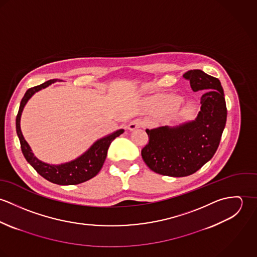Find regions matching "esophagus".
<instances>
[{
	"label": "esophagus",
	"instance_id": "34e87169",
	"mask_svg": "<svg viewBox=\"0 0 257 257\" xmlns=\"http://www.w3.org/2000/svg\"><path fill=\"white\" fill-rule=\"evenodd\" d=\"M146 125V123H145V121L144 120H142L141 118H136V119H134V120H132L131 122H130V124H128V130L130 131H135V130H137V128H141V127H144Z\"/></svg>",
	"mask_w": 257,
	"mask_h": 257
}]
</instances>
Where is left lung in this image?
I'll return each instance as SVG.
<instances>
[{
  "label": "left lung",
  "mask_w": 257,
  "mask_h": 257,
  "mask_svg": "<svg viewBox=\"0 0 257 257\" xmlns=\"http://www.w3.org/2000/svg\"><path fill=\"white\" fill-rule=\"evenodd\" d=\"M194 92L206 90L201 110L193 121L178 126L146 130L149 142L142 150L147 166L155 173L185 177L198 171L216 153L226 121V106L220 80L202 70L183 75Z\"/></svg>",
  "instance_id": "1"
}]
</instances>
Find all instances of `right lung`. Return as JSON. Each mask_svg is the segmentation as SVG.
<instances>
[{"label": "right lung", "instance_id": "1", "mask_svg": "<svg viewBox=\"0 0 257 257\" xmlns=\"http://www.w3.org/2000/svg\"><path fill=\"white\" fill-rule=\"evenodd\" d=\"M56 81L57 79L48 80L43 84L30 88L26 92L24 98L22 99L19 112L16 118V128L25 158L36 169V171L40 176H42L44 179L48 180L51 183L58 185H77L90 180L99 173L107 157L110 143L115 138L119 137L123 133V130H118L110 136L97 141L84 154H82L73 161L59 165H50L37 159L35 154L32 152L31 147L26 142L22 134L21 115L26 104L35 93L48 87L50 84Z\"/></svg>", "mask_w": 257, "mask_h": 257}]
</instances>
